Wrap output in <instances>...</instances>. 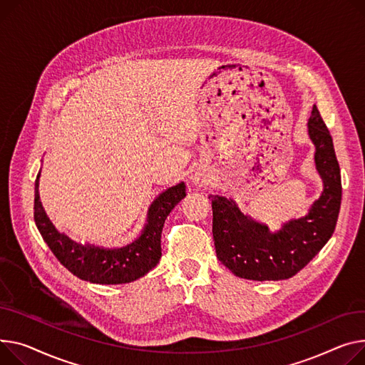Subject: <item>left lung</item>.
I'll return each mask as SVG.
<instances>
[{"label": "left lung", "mask_w": 365, "mask_h": 365, "mask_svg": "<svg viewBox=\"0 0 365 365\" xmlns=\"http://www.w3.org/2000/svg\"><path fill=\"white\" fill-rule=\"evenodd\" d=\"M308 135L315 145V167L324 189L305 217L270 232L242 212L233 200L208 197L212 204L215 254L235 276L259 282L289 279L302 270L331 237L342 200L341 168L331 135L315 106L308 120Z\"/></svg>", "instance_id": "8db88e82"}]
</instances>
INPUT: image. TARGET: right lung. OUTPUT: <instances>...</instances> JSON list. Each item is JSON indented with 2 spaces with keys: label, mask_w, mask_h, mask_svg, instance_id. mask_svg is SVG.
Returning <instances> with one entry per match:
<instances>
[{
  "label": "right lung",
  "mask_w": 365,
  "mask_h": 365,
  "mask_svg": "<svg viewBox=\"0 0 365 365\" xmlns=\"http://www.w3.org/2000/svg\"><path fill=\"white\" fill-rule=\"evenodd\" d=\"M39 176L41 172L35 180L34 218L41 236L70 273L100 284L129 283L154 269L161 258V232L165 218L186 197L183 182L168 187L151 204L147 225L138 239L121 248H104L81 244L56 229L39 200Z\"/></svg>",
  "instance_id": "add662e5"
}]
</instances>
